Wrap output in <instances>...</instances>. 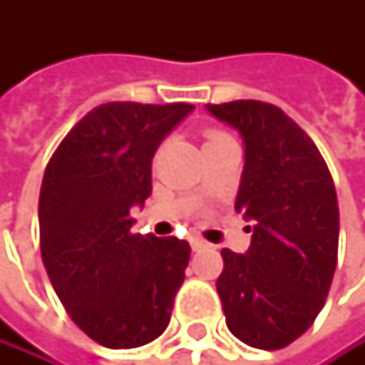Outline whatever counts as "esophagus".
<instances>
[{
    "label": "esophagus",
    "instance_id": "1",
    "mask_svg": "<svg viewBox=\"0 0 365 365\" xmlns=\"http://www.w3.org/2000/svg\"><path fill=\"white\" fill-rule=\"evenodd\" d=\"M190 247H192V252H199V250H205L207 243L203 241V238H199V236H192L190 238Z\"/></svg>",
    "mask_w": 365,
    "mask_h": 365
}]
</instances>
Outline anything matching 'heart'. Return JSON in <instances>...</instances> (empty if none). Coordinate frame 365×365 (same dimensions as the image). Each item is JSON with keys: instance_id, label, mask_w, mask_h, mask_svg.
I'll list each match as a JSON object with an SVG mask.
<instances>
[{"instance_id": "obj_1", "label": "heart", "mask_w": 365, "mask_h": 365, "mask_svg": "<svg viewBox=\"0 0 365 365\" xmlns=\"http://www.w3.org/2000/svg\"><path fill=\"white\" fill-rule=\"evenodd\" d=\"M227 135L225 133H221V131H212V133H207V142H219V140H225ZM205 142V144H207Z\"/></svg>"}]
</instances>
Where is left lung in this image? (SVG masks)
Instances as JSON below:
<instances>
[{"label": "left lung", "mask_w": 365, "mask_h": 365, "mask_svg": "<svg viewBox=\"0 0 365 365\" xmlns=\"http://www.w3.org/2000/svg\"><path fill=\"white\" fill-rule=\"evenodd\" d=\"M243 138L236 195L252 232L245 254L223 250L217 291L227 329L243 344L278 350L298 339L329 296L337 264L339 207L313 140L284 111L260 101L205 105Z\"/></svg>", "instance_id": "obj_1"}]
</instances>
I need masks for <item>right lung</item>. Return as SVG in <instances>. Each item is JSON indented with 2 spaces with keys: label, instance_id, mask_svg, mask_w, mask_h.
<instances>
[{
  "label": "right lung",
  "instance_id": "obj_1",
  "mask_svg": "<svg viewBox=\"0 0 365 365\" xmlns=\"http://www.w3.org/2000/svg\"><path fill=\"white\" fill-rule=\"evenodd\" d=\"M195 107L107 103L65 135L38 197L41 256L74 324L107 348L158 339L186 278L190 245L133 234L131 207L153 186V155Z\"/></svg>",
  "mask_w": 365,
  "mask_h": 365
}]
</instances>
